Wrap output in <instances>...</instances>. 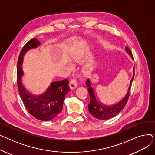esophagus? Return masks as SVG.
<instances>
[{
    "label": "esophagus",
    "mask_w": 155,
    "mask_h": 155,
    "mask_svg": "<svg viewBox=\"0 0 155 155\" xmlns=\"http://www.w3.org/2000/svg\"><path fill=\"white\" fill-rule=\"evenodd\" d=\"M78 85V84L77 82V80L75 78L71 79L70 80V82L69 83V87L71 89H75V88H77Z\"/></svg>",
    "instance_id": "obj_1"
}]
</instances>
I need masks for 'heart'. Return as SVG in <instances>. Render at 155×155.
I'll use <instances>...</instances> for the list:
<instances>
[{
  "instance_id": "obj_1",
  "label": "heart",
  "mask_w": 155,
  "mask_h": 155,
  "mask_svg": "<svg viewBox=\"0 0 155 155\" xmlns=\"http://www.w3.org/2000/svg\"><path fill=\"white\" fill-rule=\"evenodd\" d=\"M85 70H88V68H85Z\"/></svg>"
}]
</instances>
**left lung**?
Segmentation results:
<instances>
[{
	"instance_id": "1",
	"label": "left lung",
	"mask_w": 155,
	"mask_h": 155,
	"mask_svg": "<svg viewBox=\"0 0 155 155\" xmlns=\"http://www.w3.org/2000/svg\"><path fill=\"white\" fill-rule=\"evenodd\" d=\"M126 51L130 55L132 58H133L132 52L130 49L126 46ZM134 67L133 68V78L130 82V85L128 88V91L124 98L122 99L119 102L112 105H106L103 104L97 99L96 95L94 91V88L91 86V81L88 79L86 82V85L88 87V92L90 95V102L88 105V111L95 118L101 119V120H107L110 119L113 117L116 116L117 114L124 109L129 96L130 89L131 87L132 82L134 77Z\"/></svg>"
}]
</instances>
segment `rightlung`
<instances>
[{"mask_svg":"<svg viewBox=\"0 0 155 155\" xmlns=\"http://www.w3.org/2000/svg\"><path fill=\"white\" fill-rule=\"evenodd\" d=\"M39 45L37 39H31L22 48L18 61L17 84L21 98L30 114L38 120L48 121L58 116L62 111L65 95L69 92L70 87L67 79L52 82L46 91L39 95L30 94L24 87L22 84L24 56L30 49Z\"/></svg>","mask_w":155,"mask_h":155,"instance_id":"1","label":"right lung"}]
</instances>
